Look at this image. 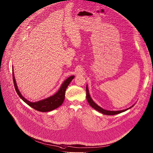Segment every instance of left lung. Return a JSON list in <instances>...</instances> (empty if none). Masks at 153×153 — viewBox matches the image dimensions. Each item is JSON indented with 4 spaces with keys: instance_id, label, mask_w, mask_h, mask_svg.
<instances>
[{
    "instance_id": "8db88e82",
    "label": "left lung",
    "mask_w": 153,
    "mask_h": 153,
    "mask_svg": "<svg viewBox=\"0 0 153 153\" xmlns=\"http://www.w3.org/2000/svg\"><path fill=\"white\" fill-rule=\"evenodd\" d=\"M86 92H87V94H86V97H87V101L88 102L89 105L92 107L93 108H94L95 109H96L97 111L100 112L102 114H106V115H115V114H117L119 113H123V112H124L127 110H128V109L131 108V107H133L134 105L132 106L131 107H130L129 108H127L126 109H124V110H121V111H107V110H105L104 109H103L102 108H101L100 106H98L94 101L92 100V99L91 98L90 95H89V92H88V87L87 85L86 87Z\"/></svg>"
}]
</instances>
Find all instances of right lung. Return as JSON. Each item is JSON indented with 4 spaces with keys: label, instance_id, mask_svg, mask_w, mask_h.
<instances>
[{
    "label": "right lung",
    "instance_id": "add662e5",
    "mask_svg": "<svg viewBox=\"0 0 153 153\" xmlns=\"http://www.w3.org/2000/svg\"><path fill=\"white\" fill-rule=\"evenodd\" d=\"M74 76H71L69 77H68L63 83L59 90L57 91V93H56L54 95L46 99L33 103L27 100L25 97L22 96L21 93L19 92V90L18 89L16 81L15 79V77H14V74L13 73V80L14 86L18 96L21 98L27 105H28L30 107H32L33 108L36 109L37 111H39L40 112H48V111H52L62 105L65 97L66 89L68 86V85L69 84V83L71 82V80L74 79Z\"/></svg>",
    "mask_w": 153,
    "mask_h": 153
}]
</instances>
